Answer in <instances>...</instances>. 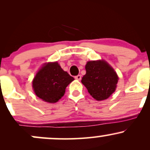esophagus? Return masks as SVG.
<instances>
[{
	"label": "esophagus",
	"mask_w": 150,
	"mask_h": 150,
	"mask_svg": "<svg viewBox=\"0 0 150 150\" xmlns=\"http://www.w3.org/2000/svg\"><path fill=\"white\" fill-rule=\"evenodd\" d=\"M75 78L76 79V80H80L82 77H81V75H77V76H75Z\"/></svg>",
	"instance_id": "obj_1"
}]
</instances>
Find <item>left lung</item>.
<instances>
[{"label":"left lung","mask_w":150,"mask_h":150,"mask_svg":"<svg viewBox=\"0 0 150 150\" xmlns=\"http://www.w3.org/2000/svg\"><path fill=\"white\" fill-rule=\"evenodd\" d=\"M82 83L92 97L97 101L108 99L116 88L118 77L114 70L104 61H89Z\"/></svg>","instance_id":"obj_1"}]
</instances>
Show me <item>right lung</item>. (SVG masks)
Returning a JSON list of instances; mask_svg holds the SVG:
<instances>
[{
  "label": "right lung",
  "mask_w": 150,
  "mask_h": 150,
  "mask_svg": "<svg viewBox=\"0 0 150 150\" xmlns=\"http://www.w3.org/2000/svg\"><path fill=\"white\" fill-rule=\"evenodd\" d=\"M74 78L57 62L49 63L39 70L32 82L36 95L43 101L56 103L64 95L65 88Z\"/></svg>",
  "instance_id": "1"
}]
</instances>
